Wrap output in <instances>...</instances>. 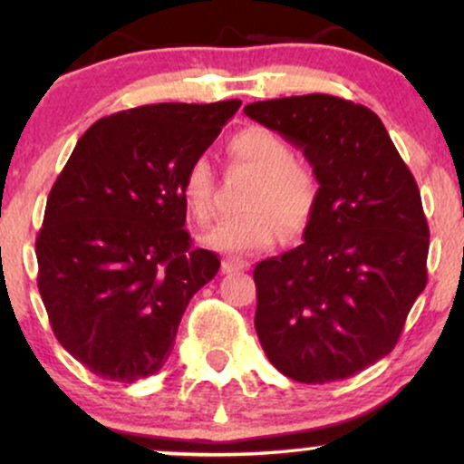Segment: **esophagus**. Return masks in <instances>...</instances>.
<instances>
[{"label": "esophagus", "instance_id": "obj_1", "mask_svg": "<svg viewBox=\"0 0 464 464\" xmlns=\"http://www.w3.org/2000/svg\"><path fill=\"white\" fill-rule=\"evenodd\" d=\"M246 268H248V262H244V259H237V257L222 259V273H237V270H246Z\"/></svg>", "mask_w": 464, "mask_h": 464}]
</instances>
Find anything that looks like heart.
<instances>
[{"label": "heart", "instance_id": "heart-1", "mask_svg": "<svg viewBox=\"0 0 464 464\" xmlns=\"http://www.w3.org/2000/svg\"><path fill=\"white\" fill-rule=\"evenodd\" d=\"M228 157L257 174L246 196V214L227 218L202 236L207 246L228 253H259L270 248L281 228L287 239L301 236L318 200V179L279 135L262 126L239 130L228 141ZM183 200L198 222L214 216V169L207 159H194L185 169Z\"/></svg>", "mask_w": 464, "mask_h": 464}]
</instances>
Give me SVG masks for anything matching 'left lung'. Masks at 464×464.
<instances>
[{"label": "left lung", "mask_w": 464, "mask_h": 464, "mask_svg": "<svg viewBox=\"0 0 464 464\" xmlns=\"http://www.w3.org/2000/svg\"><path fill=\"white\" fill-rule=\"evenodd\" d=\"M244 113L301 148L318 179L305 242L255 266L259 343L290 380H347L395 349L428 284L417 180L362 104L310 93Z\"/></svg>", "instance_id": "left-lung-1"}]
</instances>
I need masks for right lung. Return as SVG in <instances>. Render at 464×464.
<instances>
[{
	"mask_svg": "<svg viewBox=\"0 0 464 464\" xmlns=\"http://www.w3.org/2000/svg\"><path fill=\"white\" fill-rule=\"evenodd\" d=\"M239 104L163 102L102 117L58 174L36 281L56 340L95 375L132 384L161 369L189 299L220 268L216 253L191 248L180 183Z\"/></svg>",
	"mask_w": 464,
	"mask_h": 464,
	"instance_id": "right-lung-1",
	"label": "right lung"
}]
</instances>
